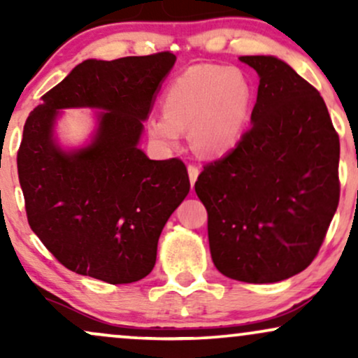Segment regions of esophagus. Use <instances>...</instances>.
I'll list each match as a JSON object with an SVG mask.
<instances>
[{
  "mask_svg": "<svg viewBox=\"0 0 358 358\" xmlns=\"http://www.w3.org/2000/svg\"><path fill=\"white\" fill-rule=\"evenodd\" d=\"M199 173H200L199 168H196L195 165H188V176H190V183H192V187H193V185H195L196 178H199Z\"/></svg>",
  "mask_w": 358,
  "mask_h": 358,
  "instance_id": "obj_1",
  "label": "esophagus"
}]
</instances>
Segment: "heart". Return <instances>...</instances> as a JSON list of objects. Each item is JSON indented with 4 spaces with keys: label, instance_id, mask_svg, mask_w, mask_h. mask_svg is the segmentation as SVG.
Segmentation results:
<instances>
[{
    "label": "heart",
    "instance_id": "obj_1",
    "mask_svg": "<svg viewBox=\"0 0 358 358\" xmlns=\"http://www.w3.org/2000/svg\"><path fill=\"white\" fill-rule=\"evenodd\" d=\"M252 108V89L237 69L195 65L180 73L163 96V114L148 119V134L175 148L190 127L192 146L203 156H222L237 146Z\"/></svg>",
    "mask_w": 358,
    "mask_h": 358
}]
</instances>
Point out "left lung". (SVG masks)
Masks as SVG:
<instances>
[{"instance_id":"obj_1","label":"left lung","mask_w":358,"mask_h":358,"mask_svg":"<svg viewBox=\"0 0 358 358\" xmlns=\"http://www.w3.org/2000/svg\"><path fill=\"white\" fill-rule=\"evenodd\" d=\"M241 60L259 76L252 126L203 166L195 192L215 268L262 285L301 273L322 248L340 200V141L323 97L286 62Z\"/></svg>"}]
</instances>
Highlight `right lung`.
<instances>
[{
	"mask_svg": "<svg viewBox=\"0 0 358 358\" xmlns=\"http://www.w3.org/2000/svg\"><path fill=\"white\" fill-rule=\"evenodd\" d=\"M175 60L170 52L84 60L24 122L16 163L28 224L73 273L126 285L155 268L159 234L190 180L182 159H150L138 143ZM69 107L103 110L91 145L76 152L52 139L58 110Z\"/></svg>",
	"mask_w": 358,
	"mask_h": 358,
	"instance_id": "right-lung-1",
	"label": "right lung"
}]
</instances>
